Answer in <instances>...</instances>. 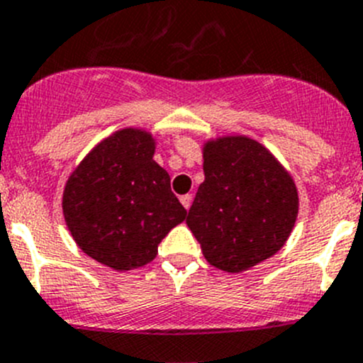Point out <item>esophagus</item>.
I'll use <instances>...</instances> for the list:
<instances>
[{
  "label": "esophagus",
  "mask_w": 363,
  "mask_h": 363,
  "mask_svg": "<svg viewBox=\"0 0 363 363\" xmlns=\"http://www.w3.org/2000/svg\"><path fill=\"white\" fill-rule=\"evenodd\" d=\"M191 202H193L191 195H182L181 196V203L184 206V209H189V207H191Z\"/></svg>",
  "instance_id": "1"
}]
</instances>
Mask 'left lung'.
Returning <instances> with one entry per match:
<instances>
[{
  "label": "left lung",
  "mask_w": 363,
  "mask_h": 363,
  "mask_svg": "<svg viewBox=\"0 0 363 363\" xmlns=\"http://www.w3.org/2000/svg\"><path fill=\"white\" fill-rule=\"evenodd\" d=\"M203 175L186 223L207 262L239 273L275 255L298 216L282 164L255 140L227 136L206 143Z\"/></svg>",
  "instance_id": "left-lung-1"
}]
</instances>
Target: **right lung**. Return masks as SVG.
Instances as JSON below:
<instances>
[{
	"instance_id": "right-lung-1",
	"label": "right lung",
	"mask_w": 363,
	"mask_h": 363,
	"mask_svg": "<svg viewBox=\"0 0 363 363\" xmlns=\"http://www.w3.org/2000/svg\"><path fill=\"white\" fill-rule=\"evenodd\" d=\"M152 156L149 133L122 129L101 142L67 181V227L77 246L104 266H145L161 239L186 220L170 175Z\"/></svg>"
}]
</instances>
